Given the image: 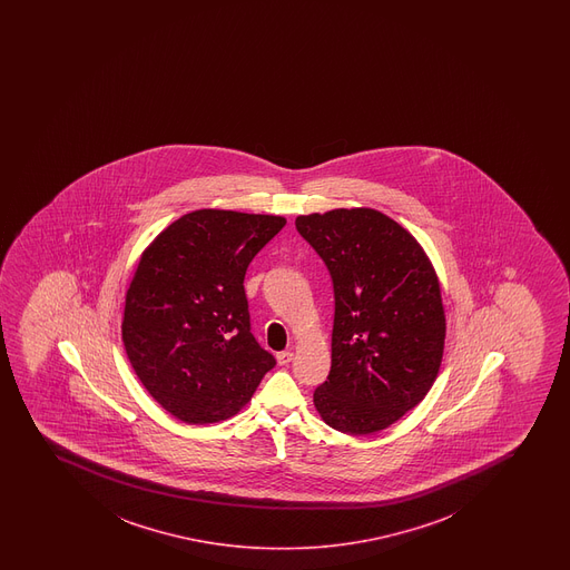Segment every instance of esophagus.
Wrapping results in <instances>:
<instances>
[{
    "label": "esophagus",
    "instance_id": "esophagus-1",
    "mask_svg": "<svg viewBox=\"0 0 570 570\" xmlns=\"http://www.w3.org/2000/svg\"><path fill=\"white\" fill-rule=\"evenodd\" d=\"M275 357H277L279 365H288L291 361L295 360V354L293 352H279Z\"/></svg>",
    "mask_w": 570,
    "mask_h": 570
}]
</instances>
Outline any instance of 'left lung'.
I'll use <instances>...</instances> for the list:
<instances>
[{
	"label": "left lung",
	"instance_id": "left-lung-1",
	"mask_svg": "<svg viewBox=\"0 0 570 570\" xmlns=\"http://www.w3.org/2000/svg\"><path fill=\"white\" fill-rule=\"evenodd\" d=\"M334 285L331 373L321 420L347 435L386 430L438 379L446 320L441 283L416 237L368 207L296 216Z\"/></svg>",
	"mask_w": 570,
	"mask_h": 570
}]
</instances>
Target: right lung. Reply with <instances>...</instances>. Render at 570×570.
Returning a JSON list of instances; mask_svg holds the SVG:
<instances>
[{"label":"right lung","mask_w":570,"mask_h":570,"mask_svg":"<svg viewBox=\"0 0 570 570\" xmlns=\"http://www.w3.org/2000/svg\"><path fill=\"white\" fill-rule=\"evenodd\" d=\"M285 224V216L191 210L142 250L125 293L121 338L138 380L175 419L236 416L275 365L250 334L243 279Z\"/></svg>","instance_id":"1"}]
</instances>
